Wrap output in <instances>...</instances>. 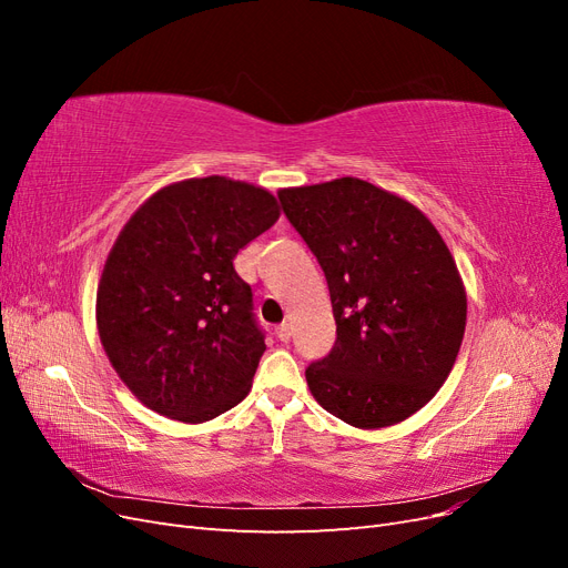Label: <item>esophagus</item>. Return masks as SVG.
Returning a JSON list of instances; mask_svg holds the SVG:
<instances>
[{"instance_id":"1","label":"esophagus","mask_w":568,"mask_h":568,"mask_svg":"<svg viewBox=\"0 0 568 568\" xmlns=\"http://www.w3.org/2000/svg\"><path fill=\"white\" fill-rule=\"evenodd\" d=\"M274 334H277V338L282 341V343H286L288 338H291V324L288 322H282L277 329H274Z\"/></svg>"}]
</instances>
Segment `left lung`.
I'll list each match as a JSON object with an SVG mask.
<instances>
[{
    "instance_id": "8db88e82",
    "label": "left lung",
    "mask_w": 568,
    "mask_h": 568,
    "mask_svg": "<svg viewBox=\"0 0 568 568\" xmlns=\"http://www.w3.org/2000/svg\"><path fill=\"white\" fill-rule=\"evenodd\" d=\"M284 215L324 270L332 353L305 369L315 400L357 428L415 415L455 365L467 294L417 205L357 178L280 189Z\"/></svg>"
}]
</instances>
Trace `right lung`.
I'll use <instances>...</instances> for the list:
<instances>
[{
  "mask_svg": "<svg viewBox=\"0 0 568 568\" xmlns=\"http://www.w3.org/2000/svg\"><path fill=\"white\" fill-rule=\"evenodd\" d=\"M280 217L267 189L192 178L128 220L97 288V326L113 369L149 409L201 424L242 403L265 334L234 257Z\"/></svg>",
  "mask_w": 568,
  "mask_h": 568,
  "instance_id": "1",
  "label": "right lung"
}]
</instances>
